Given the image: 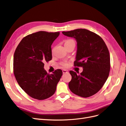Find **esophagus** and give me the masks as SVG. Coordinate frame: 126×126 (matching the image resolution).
I'll list each match as a JSON object with an SVG mask.
<instances>
[{
	"instance_id": "34e87169",
	"label": "esophagus",
	"mask_w": 126,
	"mask_h": 126,
	"mask_svg": "<svg viewBox=\"0 0 126 126\" xmlns=\"http://www.w3.org/2000/svg\"><path fill=\"white\" fill-rule=\"evenodd\" d=\"M62 72H63V74H65V73H66L68 72L67 70H63Z\"/></svg>"
}]
</instances>
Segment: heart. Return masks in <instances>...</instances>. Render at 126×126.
Segmentation results:
<instances>
[{
  "mask_svg": "<svg viewBox=\"0 0 126 126\" xmlns=\"http://www.w3.org/2000/svg\"><path fill=\"white\" fill-rule=\"evenodd\" d=\"M72 43H75L74 41L73 40V39H67V40H66L65 41V43H64V45H69V44H72ZM54 49V48H53L52 49V52H53ZM62 65L64 66H68V63L66 62V61H64V62H63L62 63Z\"/></svg>",
  "mask_w": 126,
  "mask_h": 126,
  "instance_id": "obj_1",
  "label": "heart"
}]
</instances>
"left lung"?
<instances>
[{
  "label": "left lung",
  "instance_id": "1",
  "mask_svg": "<svg viewBox=\"0 0 126 126\" xmlns=\"http://www.w3.org/2000/svg\"><path fill=\"white\" fill-rule=\"evenodd\" d=\"M62 33L76 40L74 65L83 67L80 74L70 71L72 76L69 83L70 90L83 98L95 94L102 88L109 74L110 58L106 44L99 35L86 29L79 28Z\"/></svg>",
  "mask_w": 126,
  "mask_h": 126
}]
</instances>
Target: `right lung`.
Here are the masks:
<instances>
[{"mask_svg": "<svg viewBox=\"0 0 126 126\" xmlns=\"http://www.w3.org/2000/svg\"><path fill=\"white\" fill-rule=\"evenodd\" d=\"M60 32L39 31L24 37L14 55V73L20 88L32 98L44 100L53 95L63 74L58 69L48 74L44 62L52 59L51 45Z\"/></svg>", "mask_w": 126, "mask_h": 126, "instance_id": "1", "label": "right lung"}]
</instances>
